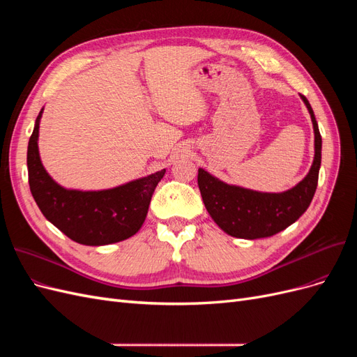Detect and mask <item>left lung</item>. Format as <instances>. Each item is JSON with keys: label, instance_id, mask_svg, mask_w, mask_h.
<instances>
[{"label": "left lung", "instance_id": "8db88e82", "mask_svg": "<svg viewBox=\"0 0 357 357\" xmlns=\"http://www.w3.org/2000/svg\"><path fill=\"white\" fill-rule=\"evenodd\" d=\"M314 131V159L308 174L284 192H259L225 183L208 171L198 169V186L205 208L219 228L235 238H265L286 229L307 211L314 197L321 164V137L314 112L301 95Z\"/></svg>", "mask_w": 357, "mask_h": 357}]
</instances>
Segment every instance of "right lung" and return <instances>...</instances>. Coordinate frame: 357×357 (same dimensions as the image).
<instances>
[{
	"mask_svg": "<svg viewBox=\"0 0 357 357\" xmlns=\"http://www.w3.org/2000/svg\"><path fill=\"white\" fill-rule=\"evenodd\" d=\"M43 110L36 119L26 155L29 189L43 215L68 238L83 245H107L135 235L142 229L150 199L167 169L110 189L63 188L52 178L40 158L38 132Z\"/></svg>",
	"mask_w": 357,
	"mask_h": 357,
	"instance_id": "1",
	"label": "right lung"
}]
</instances>
